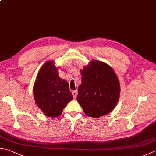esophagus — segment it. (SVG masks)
I'll return each instance as SVG.
<instances>
[{
  "instance_id": "esophagus-1",
  "label": "esophagus",
  "mask_w": 156,
  "mask_h": 156,
  "mask_svg": "<svg viewBox=\"0 0 156 156\" xmlns=\"http://www.w3.org/2000/svg\"><path fill=\"white\" fill-rule=\"evenodd\" d=\"M77 94H78V90H77L72 91V95H73V97H74V99L76 98V97H77Z\"/></svg>"
}]
</instances>
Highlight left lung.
Instances as JSON below:
<instances>
[{
  "label": "left lung",
  "instance_id": "obj_1",
  "mask_svg": "<svg viewBox=\"0 0 156 156\" xmlns=\"http://www.w3.org/2000/svg\"><path fill=\"white\" fill-rule=\"evenodd\" d=\"M77 101L88 116L99 118L111 112L120 98V84L108 64L93 59L80 70Z\"/></svg>",
  "mask_w": 156,
  "mask_h": 156
}]
</instances>
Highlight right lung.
I'll list each match as a JSON object with an SVG mask.
<instances>
[{
	"mask_svg": "<svg viewBox=\"0 0 156 156\" xmlns=\"http://www.w3.org/2000/svg\"><path fill=\"white\" fill-rule=\"evenodd\" d=\"M33 94L38 108L47 117L57 118L73 99L69 84L58 74V68L53 61L44 63L36 76Z\"/></svg>",
	"mask_w": 156,
	"mask_h": 156,
	"instance_id": "add662e5",
	"label": "right lung"
}]
</instances>
